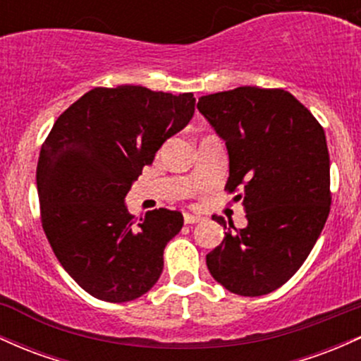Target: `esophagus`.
I'll list each match as a JSON object with an SVG mask.
<instances>
[{"mask_svg":"<svg viewBox=\"0 0 361 361\" xmlns=\"http://www.w3.org/2000/svg\"><path fill=\"white\" fill-rule=\"evenodd\" d=\"M202 221L201 214H192V213H185L184 214V224L185 225H194V224H200Z\"/></svg>","mask_w":361,"mask_h":361,"instance_id":"34e87169","label":"esophagus"}]
</instances>
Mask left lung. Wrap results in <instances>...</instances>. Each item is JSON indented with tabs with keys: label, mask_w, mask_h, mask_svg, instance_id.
I'll return each instance as SVG.
<instances>
[{
	"label": "left lung",
	"mask_w": 361,
	"mask_h": 361,
	"mask_svg": "<svg viewBox=\"0 0 361 361\" xmlns=\"http://www.w3.org/2000/svg\"><path fill=\"white\" fill-rule=\"evenodd\" d=\"M197 111L228 152L247 226L213 216L225 238L206 256L212 276L242 297L271 293L297 273L329 216V152L309 109L279 88L238 87L201 97ZM231 228L228 229V226Z\"/></svg>",
	"instance_id": "left-lung-1"
}]
</instances>
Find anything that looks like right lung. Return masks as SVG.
Listing matches in <instances>:
<instances>
[{
    "instance_id": "right-lung-1",
    "label": "right lung",
    "mask_w": 361,
    "mask_h": 361,
    "mask_svg": "<svg viewBox=\"0 0 361 361\" xmlns=\"http://www.w3.org/2000/svg\"><path fill=\"white\" fill-rule=\"evenodd\" d=\"M192 93L140 85L93 88L58 117L37 164L40 218L66 273L104 302L135 300L164 271V249L184 225L159 208L133 220V182L194 116Z\"/></svg>"
}]
</instances>
